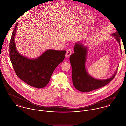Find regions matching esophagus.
Instances as JSON below:
<instances>
[{
    "label": "esophagus",
    "instance_id": "34e87169",
    "mask_svg": "<svg viewBox=\"0 0 126 126\" xmlns=\"http://www.w3.org/2000/svg\"><path fill=\"white\" fill-rule=\"evenodd\" d=\"M71 53H72V50H71V49H68L66 50V57H67V58L69 57V56L71 55Z\"/></svg>",
    "mask_w": 126,
    "mask_h": 126
}]
</instances>
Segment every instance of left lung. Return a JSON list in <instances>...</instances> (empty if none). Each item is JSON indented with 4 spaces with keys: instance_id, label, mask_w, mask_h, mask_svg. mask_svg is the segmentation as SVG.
<instances>
[{
    "instance_id": "obj_1",
    "label": "left lung",
    "mask_w": 126,
    "mask_h": 126,
    "mask_svg": "<svg viewBox=\"0 0 126 126\" xmlns=\"http://www.w3.org/2000/svg\"><path fill=\"white\" fill-rule=\"evenodd\" d=\"M111 35L118 42L120 46V37L116 32ZM88 47L82 42H76L74 45V53L70 55L69 60L72 66V81L74 87L77 90L87 92L101 88L109 84L114 78L118 67L113 75L106 79H98L92 77L88 73L85 68L86 57L88 54ZM120 50L121 51V47Z\"/></svg>"
}]
</instances>
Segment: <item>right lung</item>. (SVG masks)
I'll use <instances>...</instances> for the list:
<instances>
[{"instance_id":"right-lung-1","label":"right lung","mask_w":126,"mask_h":126,"mask_svg":"<svg viewBox=\"0 0 126 126\" xmlns=\"http://www.w3.org/2000/svg\"><path fill=\"white\" fill-rule=\"evenodd\" d=\"M18 26L15 25L9 43V56L14 69L22 81L37 88L46 86L56 67L65 59L66 50L48 49L35 59H30L18 52L15 37Z\"/></svg>"}]
</instances>
